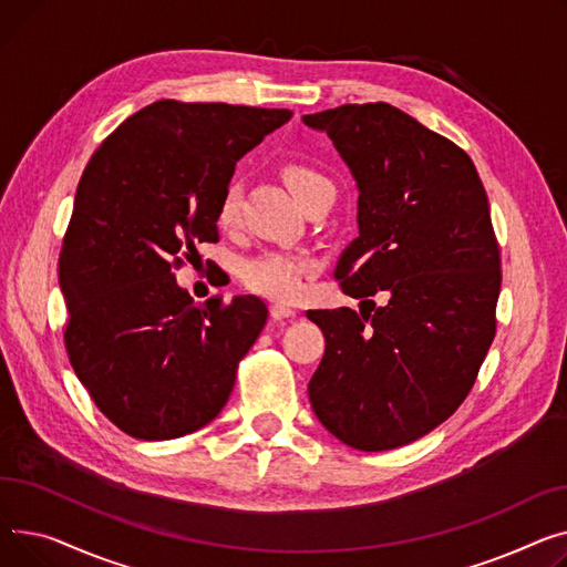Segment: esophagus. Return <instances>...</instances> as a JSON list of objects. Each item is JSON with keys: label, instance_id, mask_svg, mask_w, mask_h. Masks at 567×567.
Returning <instances> with one entry per match:
<instances>
[{"label": "esophagus", "instance_id": "esophagus-1", "mask_svg": "<svg viewBox=\"0 0 567 567\" xmlns=\"http://www.w3.org/2000/svg\"><path fill=\"white\" fill-rule=\"evenodd\" d=\"M270 316H272L275 320H284V318H295L297 311L290 309V307H286V305H272V307H270Z\"/></svg>", "mask_w": 567, "mask_h": 567}]
</instances>
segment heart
<instances>
[{
  "instance_id": "heart-1",
  "label": "heart",
  "mask_w": 567,
  "mask_h": 567,
  "mask_svg": "<svg viewBox=\"0 0 567 567\" xmlns=\"http://www.w3.org/2000/svg\"><path fill=\"white\" fill-rule=\"evenodd\" d=\"M284 183L295 196V202L299 204L302 198L318 185L329 183L322 174L309 169V166L302 164H288L284 166ZM238 219V192L228 189L217 208V224L221 228H230ZM313 262L305 256H295V254H284V251H265L260 256L247 258L240 265V279L243 284L270 299H279V302H290L299 292H302L305 279L311 272Z\"/></svg>"
}]
</instances>
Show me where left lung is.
<instances>
[{
	"label": "left lung",
	"instance_id": "1",
	"mask_svg": "<svg viewBox=\"0 0 567 567\" xmlns=\"http://www.w3.org/2000/svg\"><path fill=\"white\" fill-rule=\"evenodd\" d=\"M357 183L359 236L334 277L388 305L307 311L324 334L309 382L318 421L357 451L405 446L472 391L496 331L502 258L472 157L386 103L307 114ZM361 302V305H363Z\"/></svg>",
	"mask_w": 567,
	"mask_h": 567
}]
</instances>
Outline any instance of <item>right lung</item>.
<instances>
[{"instance_id": "1", "label": "right lung", "mask_w": 567, "mask_h": 567, "mask_svg": "<svg viewBox=\"0 0 567 567\" xmlns=\"http://www.w3.org/2000/svg\"><path fill=\"white\" fill-rule=\"evenodd\" d=\"M290 110L157 100L100 144L59 254L73 371L116 427L159 442L210 423L268 320L254 295L196 305L174 270L215 243L236 162Z\"/></svg>"}]
</instances>
